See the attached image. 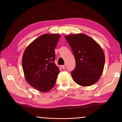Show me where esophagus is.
<instances>
[{
  "instance_id": "obj_1",
  "label": "esophagus",
  "mask_w": 122,
  "mask_h": 122,
  "mask_svg": "<svg viewBox=\"0 0 122 122\" xmlns=\"http://www.w3.org/2000/svg\"><path fill=\"white\" fill-rule=\"evenodd\" d=\"M61 68H62L63 69H65V68H66V67H65V65H62V66H61Z\"/></svg>"
}]
</instances>
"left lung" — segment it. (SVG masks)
<instances>
[{"instance_id": "obj_1", "label": "left lung", "mask_w": 122, "mask_h": 122, "mask_svg": "<svg viewBox=\"0 0 122 122\" xmlns=\"http://www.w3.org/2000/svg\"><path fill=\"white\" fill-rule=\"evenodd\" d=\"M73 51L75 68L71 72L74 81L78 85L87 86L98 81L103 71L105 56L95 41L84 34L65 36Z\"/></svg>"}]
</instances>
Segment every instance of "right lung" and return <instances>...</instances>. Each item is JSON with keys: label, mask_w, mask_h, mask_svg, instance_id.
<instances>
[{"label": "right lung", "mask_w": 122, "mask_h": 122, "mask_svg": "<svg viewBox=\"0 0 122 122\" xmlns=\"http://www.w3.org/2000/svg\"><path fill=\"white\" fill-rule=\"evenodd\" d=\"M60 38L59 34L42 35L24 53L22 66L26 81L40 92H48L56 82L60 70L54 63V49Z\"/></svg>", "instance_id": "right-lung-1"}]
</instances>
